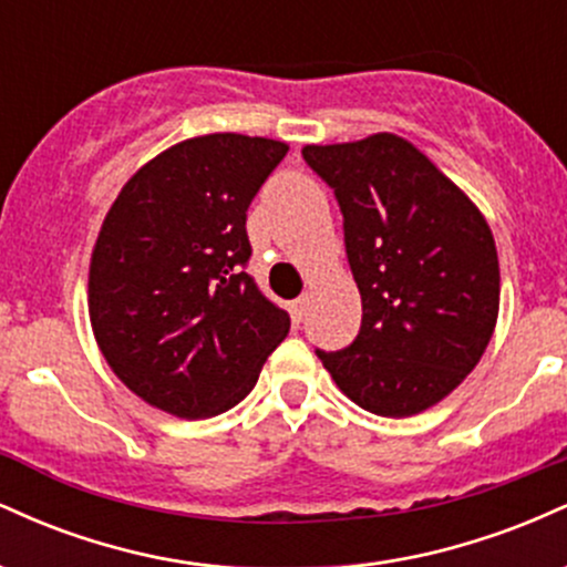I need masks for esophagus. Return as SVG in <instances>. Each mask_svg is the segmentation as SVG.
<instances>
[{"instance_id": "1", "label": "esophagus", "mask_w": 567, "mask_h": 567, "mask_svg": "<svg viewBox=\"0 0 567 567\" xmlns=\"http://www.w3.org/2000/svg\"><path fill=\"white\" fill-rule=\"evenodd\" d=\"M306 309H309V298H296V301L290 303V317H292V322H301L303 317H306Z\"/></svg>"}]
</instances>
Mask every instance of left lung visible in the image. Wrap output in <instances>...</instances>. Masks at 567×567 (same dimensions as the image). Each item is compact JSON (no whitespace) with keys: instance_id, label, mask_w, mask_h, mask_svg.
<instances>
[{"instance_id":"1","label":"left lung","mask_w":567,"mask_h":567,"mask_svg":"<svg viewBox=\"0 0 567 567\" xmlns=\"http://www.w3.org/2000/svg\"><path fill=\"white\" fill-rule=\"evenodd\" d=\"M336 192L362 298L354 343L317 351L336 386L389 419L424 413L483 360L498 320L496 239L480 207L394 133L303 146Z\"/></svg>"}]
</instances>
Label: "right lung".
Segmentation results:
<instances>
[{
    "instance_id": "add662e5",
    "label": "right lung",
    "mask_w": 567,
    "mask_h": 567,
    "mask_svg": "<svg viewBox=\"0 0 567 567\" xmlns=\"http://www.w3.org/2000/svg\"><path fill=\"white\" fill-rule=\"evenodd\" d=\"M288 143L186 138L148 159L97 231L87 311L103 360L135 396L178 419L245 400L290 317L243 271L247 207Z\"/></svg>"
}]
</instances>
